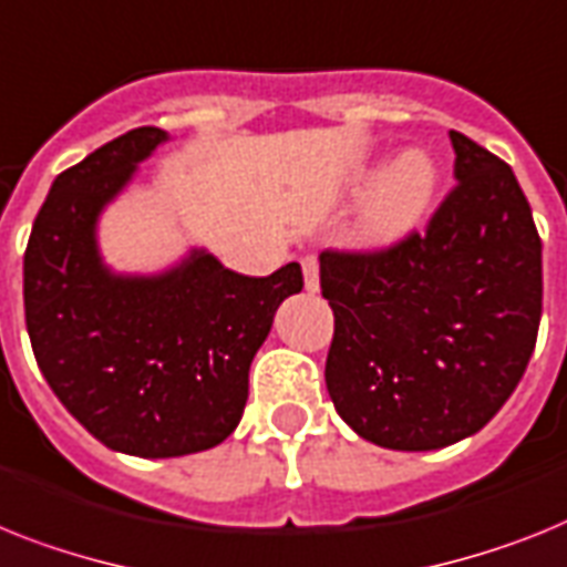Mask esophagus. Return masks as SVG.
Wrapping results in <instances>:
<instances>
[{
    "instance_id": "1",
    "label": "esophagus",
    "mask_w": 567,
    "mask_h": 567,
    "mask_svg": "<svg viewBox=\"0 0 567 567\" xmlns=\"http://www.w3.org/2000/svg\"><path fill=\"white\" fill-rule=\"evenodd\" d=\"M302 276H306V288L308 291H317L320 288V259L313 254L302 256Z\"/></svg>"
}]
</instances>
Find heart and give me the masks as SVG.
Here are the masks:
<instances>
[{"instance_id":"obj_1","label":"heart","mask_w":567,"mask_h":567,"mask_svg":"<svg viewBox=\"0 0 567 567\" xmlns=\"http://www.w3.org/2000/svg\"><path fill=\"white\" fill-rule=\"evenodd\" d=\"M437 189V169L430 155L412 150L386 166L369 198L365 230L378 241L401 239L426 216Z\"/></svg>"}]
</instances>
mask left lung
I'll return each instance as SVG.
<instances>
[{"mask_svg":"<svg viewBox=\"0 0 567 567\" xmlns=\"http://www.w3.org/2000/svg\"><path fill=\"white\" fill-rule=\"evenodd\" d=\"M455 184L426 221L372 250L320 256L334 311L326 386L340 417L386 450H441L496 415L542 320V239L516 175L450 132Z\"/></svg>","mask_w":567,"mask_h":567,"instance_id":"left-lung-1","label":"left lung"}]
</instances>
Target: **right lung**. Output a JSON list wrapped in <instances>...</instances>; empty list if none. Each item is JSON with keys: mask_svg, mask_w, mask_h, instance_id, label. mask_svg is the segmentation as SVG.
<instances>
[{"mask_svg": "<svg viewBox=\"0 0 567 567\" xmlns=\"http://www.w3.org/2000/svg\"><path fill=\"white\" fill-rule=\"evenodd\" d=\"M166 141L158 126L114 137L56 175L25 247V326L42 378L109 450L175 458L221 444L241 421L247 372L297 261L241 276L195 254L155 279L100 265L94 218Z\"/></svg>", "mask_w": 567, "mask_h": 567, "instance_id": "add662e5", "label": "right lung"}]
</instances>
